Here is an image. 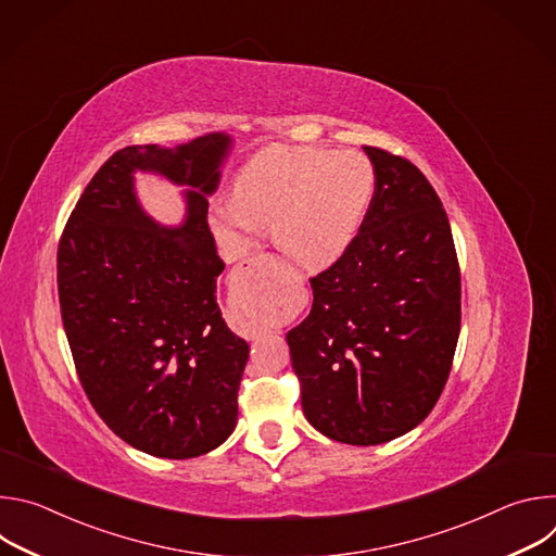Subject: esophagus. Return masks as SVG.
Returning a JSON list of instances; mask_svg holds the SVG:
<instances>
[{
    "label": "esophagus",
    "mask_w": 556,
    "mask_h": 556,
    "mask_svg": "<svg viewBox=\"0 0 556 556\" xmlns=\"http://www.w3.org/2000/svg\"><path fill=\"white\" fill-rule=\"evenodd\" d=\"M270 262H273L270 255H255L232 270L230 283L237 292H240V296H247L251 301H262L266 292V275H268Z\"/></svg>",
    "instance_id": "esophagus-1"
}]
</instances>
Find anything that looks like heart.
<instances>
[{
    "label": "heart",
    "instance_id": "heart-1",
    "mask_svg": "<svg viewBox=\"0 0 556 556\" xmlns=\"http://www.w3.org/2000/svg\"><path fill=\"white\" fill-rule=\"evenodd\" d=\"M376 174L363 153L268 147L242 169L235 200L213 208V228L240 249L260 224L273 222L277 247L303 266L339 260L356 237L374 198Z\"/></svg>",
    "mask_w": 556,
    "mask_h": 556
}]
</instances>
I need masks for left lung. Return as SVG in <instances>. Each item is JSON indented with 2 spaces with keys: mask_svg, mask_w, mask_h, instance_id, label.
<instances>
[{
  "mask_svg": "<svg viewBox=\"0 0 556 556\" xmlns=\"http://www.w3.org/2000/svg\"><path fill=\"white\" fill-rule=\"evenodd\" d=\"M376 187L345 253L309 279L314 301L286 337L307 422L358 446L418 427L448 380L462 279L446 211L407 161L365 147Z\"/></svg>",
  "mask_w": 556,
  "mask_h": 556,
  "instance_id": "left-lung-1",
  "label": "left lung"
}]
</instances>
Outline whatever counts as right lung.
Segmentation results:
<instances>
[{"mask_svg":"<svg viewBox=\"0 0 556 556\" xmlns=\"http://www.w3.org/2000/svg\"><path fill=\"white\" fill-rule=\"evenodd\" d=\"M228 136L178 149H118L78 198L56 249V288L74 367L94 412L127 444L169 459L219 446L237 422L249 343L219 314L224 262L206 222ZM149 168L189 184L182 229L155 227L130 191Z\"/></svg>","mask_w":556,"mask_h":556,"instance_id":"right-lung-1","label":"right lung"}]
</instances>
